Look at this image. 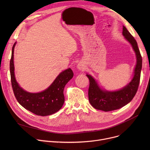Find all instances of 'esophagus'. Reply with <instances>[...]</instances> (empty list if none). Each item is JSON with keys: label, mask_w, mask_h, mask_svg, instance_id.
<instances>
[{"label": "esophagus", "mask_w": 150, "mask_h": 150, "mask_svg": "<svg viewBox=\"0 0 150 150\" xmlns=\"http://www.w3.org/2000/svg\"><path fill=\"white\" fill-rule=\"evenodd\" d=\"M77 69H79V70H80V71H82V70H84V69H85V66H84V65L83 63H81V62H79V63H78V65H77Z\"/></svg>", "instance_id": "obj_1"}]
</instances>
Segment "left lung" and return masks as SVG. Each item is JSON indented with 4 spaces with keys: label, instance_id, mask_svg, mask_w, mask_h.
Here are the masks:
<instances>
[{
    "label": "left lung",
    "instance_id": "left-lung-1",
    "mask_svg": "<svg viewBox=\"0 0 150 150\" xmlns=\"http://www.w3.org/2000/svg\"><path fill=\"white\" fill-rule=\"evenodd\" d=\"M122 34L129 42L137 57V63L132 80L125 87L116 91H108L102 89L97 81L87 74L90 80L88 98L91 105L96 109L109 112L119 109L129 103L134 97L139 86L142 69V57L134 37L123 26Z\"/></svg>",
    "mask_w": 150,
    "mask_h": 150
}]
</instances>
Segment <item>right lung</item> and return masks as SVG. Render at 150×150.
Listing matches in <instances>:
<instances>
[{
  "mask_svg": "<svg viewBox=\"0 0 150 150\" xmlns=\"http://www.w3.org/2000/svg\"><path fill=\"white\" fill-rule=\"evenodd\" d=\"M16 44V42L12 47L10 73L12 89L18 102L25 109L38 116H45L55 113L62 108L65 101L63 90L74 76L72 69L68 68L60 72L44 91L36 93L28 92L19 86L15 78L13 53Z\"/></svg>",
  "mask_w": 150,
  "mask_h": 150,
  "instance_id": "add662e5",
  "label": "right lung"
}]
</instances>
